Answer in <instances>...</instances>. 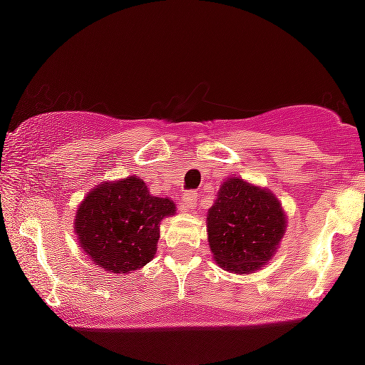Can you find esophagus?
<instances>
[{"mask_svg": "<svg viewBox=\"0 0 365 365\" xmlns=\"http://www.w3.org/2000/svg\"><path fill=\"white\" fill-rule=\"evenodd\" d=\"M197 207V194L195 192H187L182 195V209L183 211H192Z\"/></svg>", "mask_w": 365, "mask_h": 365, "instance_id": "34e87169", "label": "esophagus"}]
</instances>
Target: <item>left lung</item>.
<instances>
[{"label": "left lung", "instance_id": "left-lung-1", "mask_svg": "<svg viewBox=\"0 0 365 365\" xmlns=\"http://www.w3.org/2000/svg\"><path fill=\"white\" fill-rule=\"evenodd\" d=\"M287 228V216L267 188L232 177L223 182L207 211V240L216 264L250 274L273 259Z\"/></svg>", "mask_w": 365, "mask_h": 365}]
</instances>
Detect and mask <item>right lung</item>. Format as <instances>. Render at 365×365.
I'll list each match as a JSON object with an SVG mask.
<instances>
[{
  "label": "right lung",
  "instance_id": "add662e5",
  "mask_svg": "<svg viewBox=\"0 0 365 365\" xmlns=\"http://www.w3.org/2000/svg\"><path fill=\"white\" fill-rule=\"evenodd\" d=\"M168 197L149 194L144 180L106 182L83 197L75 216V233L96 266L115 274L140 269L156 254L159 221L175 215Z\"/></svg>",
  "mask_w": 365,
  "mask_h": 365
}]
</instances>
